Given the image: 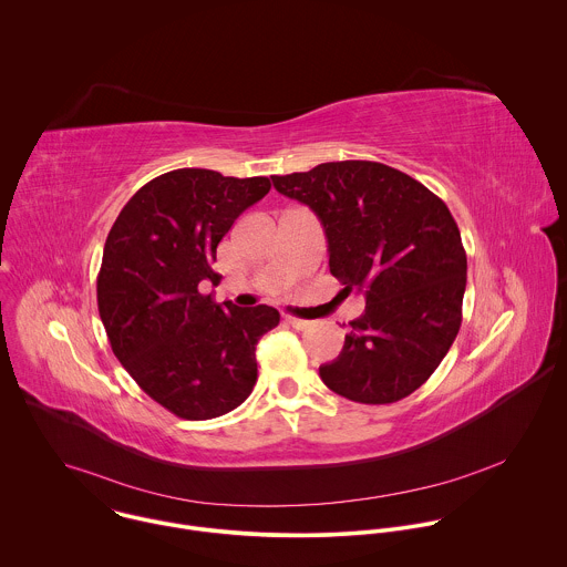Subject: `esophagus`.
Listing matches in <instances>:
<instances>
[{
    "instance_id": "34e87169",
    "label": "esophagus",
    "mask_w": 567,
    "mask_h": 567,
    "mask_svg": "<svg viewBox=\"0 0 567 567\" xmlns=\"http://www.w3.org/2000/svg\"><path fill=\"white\" fill-rule=\"evenodd\" d=\"M284 321L290 324L292 329H299V331H303V329H308L310 327V321H306V319H297V317H284Z\"/></svg>"
}]
</instances>
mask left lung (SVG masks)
Masks as SVG:
<instances>
[{"instance_id": "obj_1", "label": "left lung", "mask_w": 567, "mask_h": 567, "mask_svg": "<svg viewBox=\"0 0 567 567\" xmlns=\"http://www.w3.org/2000/svg\"><path fill=\"white\" fill-rule=\"evenodd\" d=\"M270 178L317 214L331 275L367 299L340 355L319 369L324 386L358 404L404 400L463 321L467 255L447 205L384 163H321Z\"/></svg>"}]
</instances>
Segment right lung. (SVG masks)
Masks as SVG:
<instances>
[{"mask_svg":"<svg viewBox=\"0 0 567 567\" xmlns=\"http://www.w3.org/2000/svg\"><path fill=\"white\" fill-rule=\"evenodd\" d=\"M270 189L266 176L236 178L181 167L146 183L109 231L97 310L111 349L157 404L181 419L231 412L257 382L255 344L279 324L268 306H218L216 248L236 218Z\"/></svg>","mask_w":567,"mask_h":567,"instance_id":"obj_1","label":"right lung"}]
</instances>
